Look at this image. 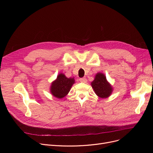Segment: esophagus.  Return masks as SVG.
<instances>
[{"mask_svg": "<svg viewBox=\"0 0 153 153\" xmlns=\"http://www.w3.org/2000/svg\"><path fill=\"white\" fill-rule=\"evenodd\" d=\"M79 81L81 82H82V83H86L87 82V79L85 77H83V78H81L79 79Z\"/></svg>", "mask_w": 153, "mask_h": 153, "instance_id": "34e87169", "label": "esophagus"}]
</instances>
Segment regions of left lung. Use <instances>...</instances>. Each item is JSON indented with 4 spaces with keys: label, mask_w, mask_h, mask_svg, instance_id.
I'll use <instances>...</instances> for the list:
<instances>
[{
    "label": "left lung",
    "mask_w": 153,
    "mask_h": 153,
    "mask_svg": "<svg viewBox=\"0 0 153 153\" xmlns=\"http://www.w3.org/2000/svg\"><path fill=\"white\" fill-rule=\"evenodd\" d=\"M91 85L95 93L100 98H107L111 94L112 87L107 82L106 77L103 74L98 73L96 74Z\"/></svg>",
    "instance_id": "1"
}]
</instances>
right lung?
Returning <instances> with one entry per match:
<instances>
[{"label":"right lung","instance_id":"1","mask_svg":"<svg viewBox=\"0 0 153 153\" xmlns=\"http://www.w3.org/2000/svg\"><path fill=\"white\" fill-rule=\"evenodd\" d=\"M74 82V78H68L63 74H60L56 81L52 83L51 92L56 98L62 99L68 94Z\"/></svg>","mask_w":153,"mask_h":153}]
</instances>
